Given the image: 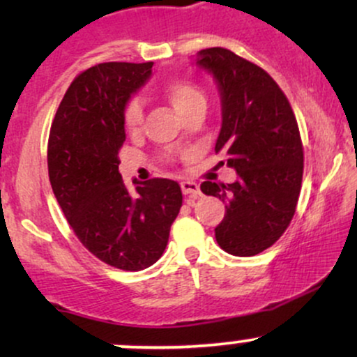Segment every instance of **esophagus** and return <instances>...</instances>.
I'll return each instance as SVG.
<instances>
[{
    "label": "esophagus",
    "mask_w": 357,
    "mask_h": 357,
    "mask_svg": "<svg viewBox=\"0 0 357 357\" xmlns=\"http://www.w3.org/2000/svg\"><path fill=\"white\" fill-rule=\"evenodd\" d=\"M181 190H183L184 195L191 196V198H198V196L202 195V191H199V186L195 181H183L181 183Z\"/></svg>",
    "instance_id": "obj_1"
}]
</instances>
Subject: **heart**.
Segmentation results:
<instances>
[{
	"instance_id": "b5f03b06",
	"label": "heart",
	"mask_w": 357,
	"mask_h": 357,
	"mask_svg": "<svg viewBox=\"0 0 357 357\" xmlns=\"http://www.w3.org/2000/svg\"><path fill=\"white\" fill-rule=\"evenodd\" d=\"M162 93L167 100L173 104V107L181 114L183 117H188L196 109L206 107V97L203 90L195 85L192 82L176 79L167 82L162 89ZM142 119H144V107L142 102L134 97L126 104L124 107V126L129 132H137L141 129Z\"/></svg>"
}]
</instances>
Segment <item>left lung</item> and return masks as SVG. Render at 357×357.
I'll return each mask as SVG.
<instances>
[{
  "label": "left lung",
  "mask_w": 357,
  "mask_h": 357,
  "mask_svg": "<svg viewBox=\"0 0 357 357\" xmlns=\"http://www.w3.org/2000/svg\"><path fill=\"white\" fill-rule=\"evenodd\" d=\"M196 65L218 84L223 121L215 151L238 174L231 184H202L204 195L227 203L216 241L231 255L253 257L284 235L296 213L304 173L296 116L264 68L227 48L202 50Z\"/></svg>",
  "instance_id": "obj_1"
}]
</instances>
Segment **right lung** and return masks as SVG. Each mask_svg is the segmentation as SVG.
<instances>
[{"instance_id":"right-lung-1","label":"right lung","mask_w":357,"mask_h":357,"mask_svg":"<svg viewBox=\"0 0 357 357\" xmlns=\"http://www.w3.org/2000/svg\"><path fill=\"white\" fill-rule=\"evenodd\" d=\"M153 61H107L79 73L48 137V176L80 243L104 264L137 272L165 252L183 204L179 184L154 178L129 192L119 173L124 107L151 77Z\"/></svg>"}]
</instances>
